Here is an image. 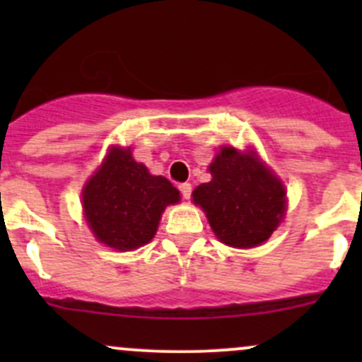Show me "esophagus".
Returning <instances> with one entry per match:
<instances>
[{
  "label": "esophagus",
  "instance_id": "obj_1",
  "mask_svg": "<svg viewBox=\"0 0 362 362\" xmlns=\"http://www.w3.org/2000/svg\"><path fill=\"white\" fill-rule=\"evenodd\" d=\"M178 189H180L182 196H184L185 199L191 198V194H192V185H191V184H187V182H185V184L178 185Z\"/></svg>",
  "mask_w": 362,
  "mask_h": 362
}]
</instances>
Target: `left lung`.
Wrapping results in <instances>:
<instances>
[{
    "label": "left lung",
    "instance_id": "obj_1",
    "mask_svg": "<svg viewBox=\"0 0 362 362\" xmlns=\"http://www.w3.org/2000/svg\"><path fill=\"white\" fill-rule=\"evenodd\" d=\"M211 182L194 189L192 198L206 211L222 243L238 249L261 245L286 214V189L252 152L224 147L210 164Z\"/></svg>",
    "mask_w": 362,
    "mask_h": 362
}]
</instances>
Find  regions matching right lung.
<instances>
[{"label":"right lung","instance_id":"right-lung-1","mask_svg":"<svg viewBox=\"0 0 362 362\" xmlns=\"http://www.w3.org/2000/svg\"><path fill=\"white\" fill-rule=\"evenodd\" d=\"M178 199L171 182L148 173L129 148H112L82 192L94 236L117 250H133L151 242L163 210Z\"/></svg>","mask_w":362,"mask_h":362}]
</instances>
